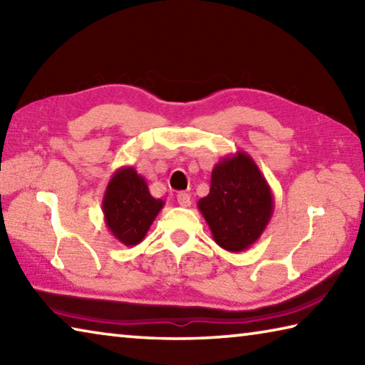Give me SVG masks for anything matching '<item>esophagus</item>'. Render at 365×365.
<instances>
[{
	"label": "esophagus",
	"instance_id": "esophagus-1",
	"mask_svg": "<svg viewBox=\"0 0 365 365\" xmlns=\"http://www.w3.org/2000/svg\"><path fill=\"white\" fill-rule=\"evenodd\" d=\"M177 201H178V205H180L182 207H188L190 205H191V197H190V195L188 193H178L177 195Z\"/></svg>",
	"mask_w": 365,
	"mask_h": 365
}]
</instances>
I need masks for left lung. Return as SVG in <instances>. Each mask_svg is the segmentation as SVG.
<instances>
[{
    "label": "left lung",
    "instance_id": "obj_1",
    "mask_svg": "<svg viewBox=\"0 0 365 365\" xmlns=\"http://www.w3.org/2000/svg\"><path fill=\"white\" fill-rule=\"evenodd\" d=\"M197 209L214 242L230 252L248 250L274 214V195L248 153L237 151L214 165L209 195Z\"/></svg>",
    "mask_w": 365,
    "mask_h": 365
}]
</instances>
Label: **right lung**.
I'll return each mask as SVG.
<instances>
[{
    "instance_id": "obj_1",
    "label": "right lung",
    "mask_w": 365,
    "mask_h": 365,
    "mask_svg": "<svg viewBox=\"0 0 365 365\" xmlns=\"http://www.w3.org/2000/svg\"><path fill=\"white\" fill-rule=\"evenodd\" d=\"M163 207L164 201L151 196L146 180L132 165L114 172L103 196L104 222L113 237L125 246L143 242Z\"/></svg>"
}]
</instances>
